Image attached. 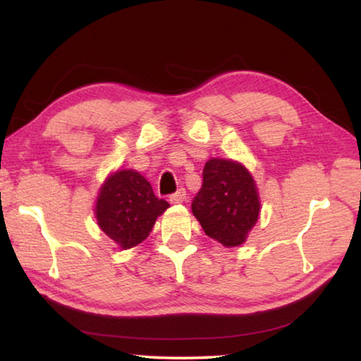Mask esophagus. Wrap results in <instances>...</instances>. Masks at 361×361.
<instances>
[{"label": "esophagus", "mask_w": 361, "mask_h": 361, "mask_svg": "<svg viewBox=\"0 0 361 361\" xmlns=\"http://www.w3.org/2000/svg\"><path fill=\"white\" fill-rule=\"evenodd\" d=\"M186 200V191L185 189H178L175 194L170 195V202L172 204H181Z\"/></svg>", "instance_id": "esophagus-1"}]
</instances>
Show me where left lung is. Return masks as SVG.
Listing matches in <instances>:
<instances>
[{
  "mask_svg": "<svg viewBox=\"0 0 361 361\" xmlns=\"http://www.w3.org/2000/svg\"><path fill=\"white\" fill-rule=\"evenodd\" d=\"M202 178L191 204L194 216L210 239L224 247L240 245L259 216L255 180L239 162L226 159H210Z\"/></svg>",
  "mask_w": 361,
  "mask_h": 361,
  "instance_id": "obj_1",
  "label": "left lung"
}]
</instances>
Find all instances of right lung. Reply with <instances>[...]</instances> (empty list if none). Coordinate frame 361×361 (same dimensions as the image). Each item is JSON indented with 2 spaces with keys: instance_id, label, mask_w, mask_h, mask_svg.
Here are the masks:
<instances>
[{
  "instance_id": "1",
  "label": "right lung",
  "mask_w": 361,
  "mask_h": 361,
  "mask_svg": "<svg viewBox=\"0 0 361 361\" xmlns=\"http://www.w3.org/2000/svg\"><path fill=\"white\" fill-rule=\"evenodd\" d=\"M169 202L159 199L149 181L133 170H119L102 186L95 205L100 229L121 248L143 242Z\"/></svg>"
}]
</instances>
